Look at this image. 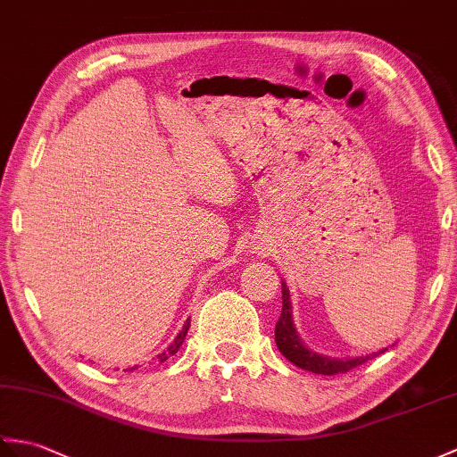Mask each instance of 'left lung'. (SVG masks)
Returning <instances> with one entry per match:
<instances>
[{
	"label": "left lung",
	"instance_id": "left-lung-1",
	"mask_svg": "<svg viewBox=\"0 0 457 457\" xmlns=\"http://www.w3.org/2000/svg\"><path fill=\"white\" fill-rule=\"evenodd\" d=\"M292 313L294 312H292V302H290V290L288 286H286V280H282V313L277 327H274V341H277V346L284 354V358H288L294 366L307 370V372L323 374V376L346 374L348 370L364 364L368 360H372L374 356L387 350L384 348V350H378V353L354 356V358H335V356L320 354L303 345L298 331H295Z\"/></svg>",
	"mask_w": 457,
	"mask_h": 457
}]
</instances>
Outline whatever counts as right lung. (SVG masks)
Here are the masks:
<instances>
[{
	"label": "right lung",
	"instance_id": "add662e5",
	"mask_svg": "<svg viewBox=\"0 0 457 457\" xmlns=\"http://www.w3.org/2000/svg\"><path fill=\"white\" fill-rule=\"evenodd\" d=\"M188 327H190V320H187L185 321V325H183V328H180L179 331V335L175 337V341L169 345L162 354H157V362H165V360L169 358V356H173V354H177V350L180 348V345L185 343V337H187V333H188ZM137 366H132V368H129L126 370V372H132V370H136Z\"/></svg>",
	"mask_w": 457,
	"mask_h": 457
}]
</instances>
